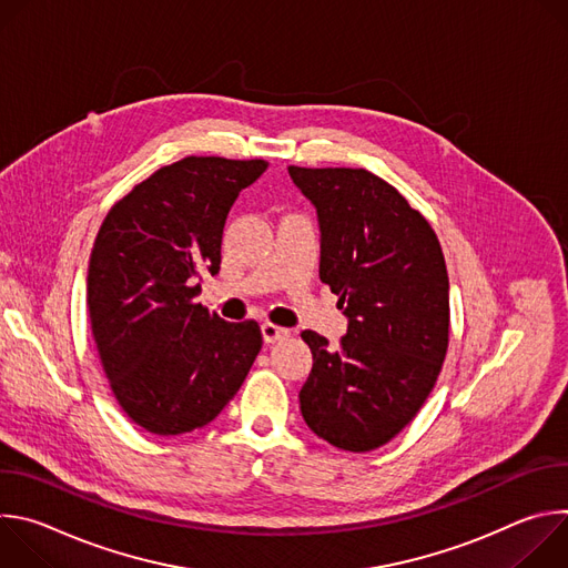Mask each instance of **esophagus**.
<instances>
[{"mask_svg": "<svg viewBox=\"0 0 568 568\" xmlns=\"http://www.w3.org/2000/svg\"><path fill=\"white\" fill-rule=\"evenodd\" d=\"M263 339L265 344H276L285 337H290V331L287 328H281V326H274V323H263Z\"/></svg>", "mask_w": 568, "mask_h": 568, "instance_id": "1", "label": "esophagus"}]
</instances>
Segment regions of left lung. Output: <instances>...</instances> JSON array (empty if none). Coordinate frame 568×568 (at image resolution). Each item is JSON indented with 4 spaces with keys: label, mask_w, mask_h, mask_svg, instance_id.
I'll return each mask as SVG.
<instances>
[{
    "label": "left lung",
    "mask_w": 568,
    "mask_h": 568,
    "mask_svg": "<svg viewBox=\"0 0 568 568\" xmlns=\"http://www.w3.org/2000/svg\"><path fill=\"white\" fill-rule=\"evenodd\" d=\"M314 204L318 276L339 296L348 331L333 351L312 331L298 399L307 427L346 452H371L407 427L429 397L449 344V278L432 224L364 169H298Z\"/></svg>",
    "instance_id": "left-lung-1"
}]
</instances>
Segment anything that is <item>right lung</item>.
<instances>
[{
	"label": "right lung",
	"instance_id": "add662e5",
	"mask_svg": "<svg viewBox=\"0 0 568 568\" xmlns=\"http://www.w3.org/2000/svg\"><path fill=\"white\" fill-rule=\"evenodd\" d=\"M263 159L184 156L119 200L88 272L92 335L110 388L132 423L180 436L215 420L245 382L263 335L193 298L220 272L226 215Z\"/></svg>",
	"mask_w": 568,
	"mask_h": 568
}]
</instances>
